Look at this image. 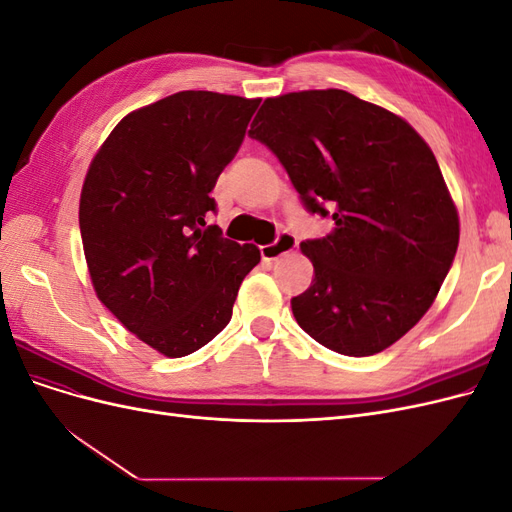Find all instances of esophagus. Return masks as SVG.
Wrapping results in <instances>:
<instances>
[{"instance_id":"34e87169","label":"esophagus","mask_w":512,"mask_h":512,"mask_svg":"<svg viewBox=\"0 0 512 512\" xmlns=\"http://www.w3.org/2000/svg\"><path fill=\"white\" fill-rule=\"evenodd\" d=\"M297 237L290 235V232H280L277 235V239L269 245H262L260 247V254H262V260H277L284 254H290L294 247H297Z\"/></svg>"}]
</instances>
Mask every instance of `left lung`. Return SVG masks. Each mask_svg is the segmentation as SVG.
Instances as JSON below:
<instances>
[{"label": "left lung", "mask_w": 512, "mask_h": 512, "mask_svg": "<svg viewBox=\"0 0 512 512\" xmlns=\"http://www.w3.org/2000/svg\"><path fill=\"white\" fill-rule=\"evenodd\" d=\"M309 213L314 282L290 301L299 327L346 356H371L425 316L459 245V218L429 145L401 117L342 89L267 98L252 121Z\"/></svg>", "instance_id": "1"}]
</instances>
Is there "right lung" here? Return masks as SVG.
I'll return each mask as SVG.
<instances>
[{"label":"right lung","mask_w":512,"mask_h":512,"mask_svg":"<svg viewBox=\"0 0 512 512\" xmlns=\"http://www.w3.org/2000/svg\"><path fill=\"white\" fill-rule=\"evenodd\" d=\"M260 100L179 91L123 117L91 162L79 224L98 299L170 359L209 344L260 262L209 226L211 190Z\"/></svg>","instance_id":"1"}]
</instances>
